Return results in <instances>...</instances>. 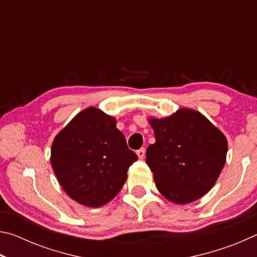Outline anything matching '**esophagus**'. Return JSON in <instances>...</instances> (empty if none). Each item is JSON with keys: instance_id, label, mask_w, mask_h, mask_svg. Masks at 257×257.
I'll return each mask as SVG.
<instances>
[{"instance_id": "esophagus-1", "label": "esophagus", "mask_w": 257, "mask_h": 257, "mask_svg": "<svg viewBox=\"0 0 257 257\" xmlns=\"http://www.w3.org/2000/svg\"><path fill=\"white\" fill-rule=\"evenodd\" d=\"M136 154H137V156L141 160H143L145 158V149H141V150H138V151H136Z\"/></svg>"}]
</instances>
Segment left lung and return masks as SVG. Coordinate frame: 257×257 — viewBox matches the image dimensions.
Returning a JSON list of instances; mask_svg holds the SVG:
<instances>
[{
	"instance_id": "8db88e82",
	"label": "left lung",
	"mask_w": 257,
	"mask_h": 257,
	"mask_svg": "<svg viewBox=\"0 0 257 257\" xmlns=\"http://www.w3.org/2000/svg\"><path fill=\"white\" fill-rule=\"evenodd\" d=\"M155 143L146 163L156 188L169 201L188 204L210 191L224 167L228 142L202 113L179 108L162 119L150 118Z\"/></svg>"
}]
</instances>
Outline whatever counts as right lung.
<instances>
[{
	"label": "right lung",
	"instance_id": "obj_1",
	"mask_svg": "<svg viewBox=\"0 0 257 257\" xmlns=\"http://www.w3.org/2000/svg\"><path fill=\"white\" fill-rule=\"evenodd\" d=\"M137 159L115 118L93 106L78 113L56 135L51 149V164L61 187L88 207L114 198Z\"/></svg>",
	"mask_w": 257,
	"mask_h": 257
}]
</instances>
